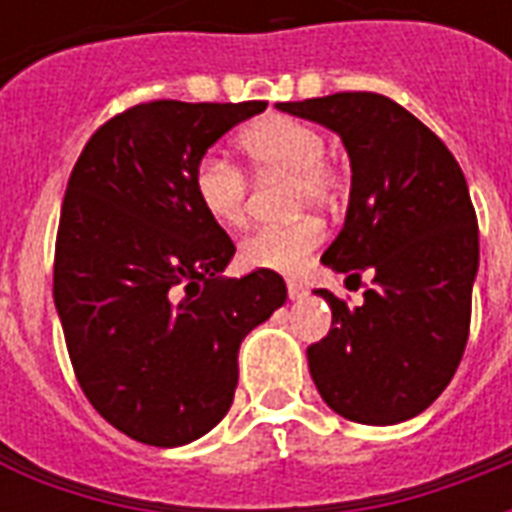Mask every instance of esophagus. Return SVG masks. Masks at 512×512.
Returning a JSON list of instances; mask_svg holds the SVG:
<instances>
[{"mask_svg":"<svg viewBox=\"0 0 512 512\" xmlns=\"http://www.w3.org/2000/svg\"><path fill=\"white\" fill-rule=\"evenodd\" d=\"M286 289H289V297L292 300H300V297H305V286L297 281H286Z\"/></svg>","mask_w":512,"mask_h":512,"instance_id":"34e87169","label":"esophagus"}]
</instances>
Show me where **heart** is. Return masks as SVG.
I'll return each mask as SVG.
<instances>
[{"instance_id": "obj_1", "label": "heart", "mask_w": 512, "mask_h": 512, "mask_svg": "<svg viewBox=\"0 0 512 512\" xmlns=\"http://www.w3.org/2000/svg\"><path fill=\"white\" fill-rule=\"evenodd\" d=\"M242 158L259 177L289 174L292 207L330 204L338 193V171L324 155V136L302 119L267 114L237 136ZM193 193L201 210L220 226H242L248 218V179L218 152L201 155L193 169ZM316 218H297L281 226H261L240 242V261L251 270L300 272L322 245Z\"/></svg>"}]
</instances>
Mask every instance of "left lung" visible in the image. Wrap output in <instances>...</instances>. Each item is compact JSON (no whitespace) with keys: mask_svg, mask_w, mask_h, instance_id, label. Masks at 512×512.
Here are the masks:
<instances>
[{"mask_svg":"<svg viewBox=\"0 0 512 512\" xmlns=\"http://www.w3.org/2000/svg\"><path fill=\"white\" fill-rule=\"evenodd\" d=\"M278 108L341 136L349 210L322 261L357 283L371 275L357 308L316 289L333 311L330 333L308 346L316 390L346 420L404 423L442 395L469 338L480 242L464 171L442 138L376 92Z\"/></svg>","mask_w":512,"mask_h":512,"instance_id":"left-lung-1","label":"left lung"}]
</instances>
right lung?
<instances>
[{
  "instance_id": "obj_1",
  "label": "right lung",
  "mask_w": 512,
  "mask_h": 512,
  "mask_svg": "<svg viewBox=\"0 0 512 512\" xmlns=\"http://www.w3.org/2000/svg\"><path fill=\"white\" fill-rule=\"evenodd\" d=\"M248 103L152 100L108 119L67 179L54 302L81 390L136 442L179 447L226 417L237 352L286 302L278 272H220L234 242L201 210L193 169Z\"/></svg>"
}]
</instances>
